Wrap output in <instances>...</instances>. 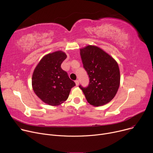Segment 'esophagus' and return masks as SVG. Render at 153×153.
<instances>
[{
    "label": "esophagus",
    "mask_w": 153,
    "mask_h": 153,
    "mask_svg": "<svg viewBox=\"0 0 153 153\" xmlns=\"http://www.w3.org/2000/svg\"><path fill=\"white\" fill-rule=\"evenodd\" d=\"M75 83H76V85L77 86H78V85H79V81H78V80H76V81H75Z\"/></svg>",
    "instance_id": "1"
}]
</instances>
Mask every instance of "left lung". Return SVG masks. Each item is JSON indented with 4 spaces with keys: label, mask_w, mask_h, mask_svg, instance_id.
Masks as SVG:
<instances>
[{
    "label": "left lung",
    "mask_w": 153,
    "mask_h": 153,
    "mask_svg": "<svg viewBox=\"0 0 153 153\" xmlns=\"http://www.w3.org/2000/svg\"><path fill=\"white\" fill-rule=\"evenodd\" d=\"M80 54L90 82L87 87L79 85V88L91 105H105L115 97L120 86V73L117 62L94 45L81 48Z\"/></svg>",
    "instance_id": "1"
}]
</instances>
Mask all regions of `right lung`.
<instances>
[{
    "label": "right lung",
    "mask_w": 153,
    "mask_h": 153,
    "mask_svg": "<svg viewBox=\"0 0 153 153\" xmlns=\"http://www.w3.org/2000/svg\"><path fill=\"white\" fill-rule=\"evenodd\" d=\"M67 58L62 51L47 54L36 66L31 83L35 94L44 103L58 106L65 102L71 89L76 85L61 65Z\"/></svg>",
    "instance_id": "right-lung-1"
}]
</instances>
